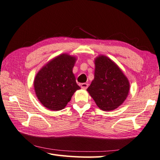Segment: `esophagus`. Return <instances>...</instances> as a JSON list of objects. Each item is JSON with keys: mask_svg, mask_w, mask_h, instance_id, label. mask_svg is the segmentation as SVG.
I'll list each match as a JSON object with an SVG mask.
<instances>
[{"mask_svg": "<svg viewBox=\"0 0 160 160\" xmlns=\"http://www.w3.org/2000/svg\"><path fill=\"white\" fill-rule=\"evenodd\" d=\"M88 86H89V84H87V83H82L80 84V87L82 89H87Z\"/></svg>", "mask_w": 160, "mask_h": 160, "instance_id": "obj_1", "label": "esophagus"}]
</instances>
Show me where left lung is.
Segmentation results:
<instances>
[{
    "mask_svg": "<svg viewBox=\"0 0 160 160\" xmlns=\"http://www.w3.org/2000/svg\"><path fill=\"white\" fill-rule=\"evenodd\" d=\"M95 64L94 80L87 91L102 110H114L128 96V80L120 68L106 56L97 58Z\"/></svg>",
    "mask_w": 160,
    "mask_h": 160,
    "instance_id": "obj_1",
    "label": "left lung"
}]
</instances>
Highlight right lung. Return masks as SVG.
I'll list each match as a JSON object with an SVG mask.
<instances>
[{
    "instance_id": "1",
    "label": "right lung",
    "mask_w": 160,
    "mask_h": 160,
    "mask_svg": "<svg viewBox=\"0 0 160 160\" xmlns=\"http://www.w3.org/2000/svg\"><path fill=\"white\" fill-rule=\"evenodd\" d=\"M76 58L62 54L51 60L37 73L34 89L40 102L47 108L60 111L66 107L80 87L72 72Z\"/></svg>"
}]
</instances>
